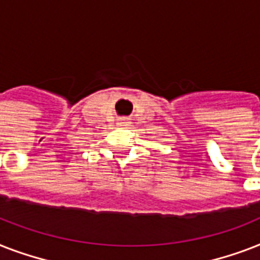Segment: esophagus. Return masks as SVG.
Listing matches in <instances>:
<instances>
[{
	"label": "esophagus",
	"instance_id": "1",
	"mask_svg": "<svg viewBox=\"0 0 260 260\" xmlns=\"http://www.w3.org/2000/svg\"><path fill=\"white\" fill-rule=\"evenodd\" d=\"M121 124H122V126H125V125H128V122H126V121H122V122H121Z\"/></svg>",
	"mask_w": 260,
	"mask_h": 260
}]
</instances>
